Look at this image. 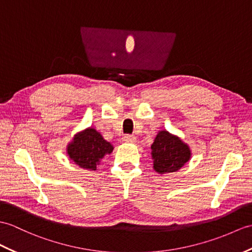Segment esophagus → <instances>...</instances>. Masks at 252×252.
<instances>
[{"instance_id":"esophagus-1","label":"esophagus","mask_w":252,"mask_h":252,"mask_svg":"<svg viewBox=\"0 0 252 252\" xmlns=\"http://www.w3.org/2000/svg\"><path fill=\"white\" fill-rule=\"evenodd\" d=\"M124 140H125L126 143H131V144H133V143L136 142V137L134 136V135H126L125 138H124Z\"/></svg>"}]
</instances>
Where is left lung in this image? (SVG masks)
<instances>
[{
  "label": "left lung",
  "instance_id": "left-lung-1",
  "mask_svg": "<svg viewBox=\"0 0 252 252\" xmlns=\"http://www.w3.org/2000/svg\"><path fill=\"white\" fill-rule=\"evenodd\" d=\"M151 158L157 173H174L191 159V150L180 137L162 130L158 132L151 145Z\"/></svg>",
  "mask_w": 252,
  "mask_h": 252
}]
</instances>
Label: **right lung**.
Segmentation results:
<instances>
[{
	"mask_svg": "<svg viewBox=\"0 0 252 252\" xmlns=\"http://www.w3.org/2000/svg\"><path fill=\"white\" fill-rule=\"evenodd\" d=\"M114 146L91 126L76 133L66 147L69 159L76 165L88 171H96L101 160L106 155L112 154Z\"/></svg>",
	"mask_w": 252,
	"mask_h": 252,
	"instance_id": "add662e5",
	"label": "right lung"
}]
</instances>
